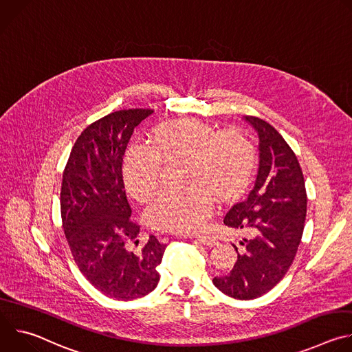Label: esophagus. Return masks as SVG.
I'll return each instance as SVG.
<instances>
[{"label":"esophagus","instance_id":"34e87169","mask_svg":"<svg viewBox=\"0 0 352 352\" xmlns=\"http://www.w3.org/2000/svg\"><path fill=\"white\" fill-rule=\"evenodd\" d=\"M195 238L204 245H208V246H214L217 243V239L209 234H196Z\"/></svg>","mask_w":352,"mask_h":352}]
</instances>
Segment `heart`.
<instances>
[{
  "label": "heart",
  "mask_w": 352,
  "mask_h": 352,
  "mask_svg": "<svg viewBox=\"0 0 352 352\" xmlns=\"http://www.w3.org/2000/svg\"><path fill=\"white\" fill-rule=\"evenodd\" d=\"M186 159V189L164 190L147 209V221L156 230L185 232L202 226L216 206L217 195L230 199L241 193L256 164L255 146L246 135L231 129L219 132L196 118L159 125L148 147L129 146L122 162L126 190L147 202L162 186L163 163Z\"/></svg>",
  "instance_id": "heart-1"
}]
</instances>
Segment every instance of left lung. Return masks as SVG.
I'll list each match as a JSON object with an SVG mask.
<instances>
[{
    "mask_svg": "<svg viewBox=\"0 0 352 352\" xmlns=\"http://www.w3.org/2000/svg\"><path fill=\"white\" fill-rule=\"evenodd\" d=\"M259 135V168L248 196L226 214L224 224L248 230L230 273L213 284L235 299H255L280 283L294 262L307 217V189L298 159L266 121L245 116Z\"/></svg>",
    "mask_w": 352,
    "mask_h": 352,
    "instance_id": "1",
    "label": "left lung"
}]
</instances>
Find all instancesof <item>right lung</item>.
I'll use <instances>...</instances> for the list:
<instances>
[{"mask_svg": "<svg viewBox=\"0 0 352 352\" xmlns=\"http://www.w3.org/2000/svg\"><path fill=\"white\" fill-rule=\"evenodd\" d=\"M153 110L114 111L86 126L67 162L61 185V219L80 273L100 292L131 300L152 292L160 280L166 245L150 235L140 254L126 249L140 226L131 219L122 160L133 129Z\"/></svg>", "mask_w": 352, "mask_h": 352, "instance_id": "1", "label": "right lung"}]
</instances>
